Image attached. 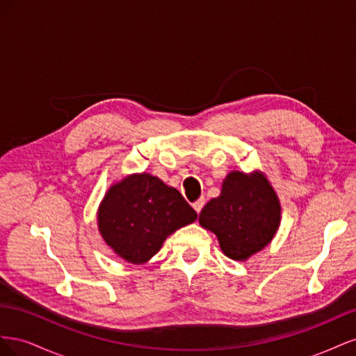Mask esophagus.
I'll use <instances>...</instances> for the list:
<instances>
[{"label":"esophagus","instance_id":"34e87169","mask_svg":"<svg viewBox=\"0 0 356 356\" xmlns=\"http://www.w3.org/2000/svg\"><path fill=\"white\" fill-rule=\"evenodd\" d=\"M203 207H204V199H203V197L199 199V200H196L195 203H193V208H195V211H196L197 213L202 211Z\"/></svg>","mask_w":356,"mask_h":356}]
</instances>
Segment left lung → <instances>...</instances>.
<instances>
[{
    "instance_id": "left-lung-1",
    "label": "left lung",
    "mask_w": 356,
    "mask_h": 356,
    "mask_svg": "<svg viewBox=\"0 0 356 356\" xmlns=\"http://www.w3.org/2000/svg\"><path fill=\"white\" fill-rule=\"evenodd\" d=\"M199 224L217 236L224 255L246 261L275 238L281 202L263 172L232 170L222 181L220 196L199 213Z\"/></svg>"
}]
</instances>
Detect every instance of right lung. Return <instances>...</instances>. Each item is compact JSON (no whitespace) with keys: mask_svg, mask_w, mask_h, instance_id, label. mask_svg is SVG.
Returning <instances> with one entry per match:
<instances>
[{"mask_svg":"<svg viewBox=\"0 0 356 356\" xmlns=\"http://www.w3.org/2000/svg\"><path fill=\"white\" fill-rule=\"evenodd\" d=\"M197 218L181 193L154 175L131 174L106 190L98 208V230L117 257L144 264L169 234Z\"/></svg>","mask_w":356,"mask_h":356,"instance_id":"add662e5","label":"right lung"}]
</instances>
